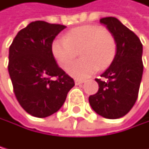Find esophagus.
<instances>
[{
	"label": "esophagus",
	"mask_w": 149,
	"mask_h": 149,
	"mask_svg": "<svg viewBox=\"0 0 149 149\" xmlns=\"http://www.w3.org/2000/svg\"><path fill=\"white\" fill-rule=\"evenodd\" d=\"M74 82H75V84H76V85H81V84H83L85 81H84V80H79V79H75V81H74Z\"/></svg>",
	"instance_id": "esophagus-1"
}]
</instances>
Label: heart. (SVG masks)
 Returning a JSON list of instances; mask_svg holds the SVG:
<instances>
[{"label": "heart", "instance_id": "obj_1", "mask_svg": "<svg viewBox=\"0 0 149 149\" xmlns=\"http://www.w3.org/2000/svg\"><path fill=\"white\" fill-rule=\"evenodd\" d=\"M80 52L82 60L72 64L68 73L76 78H86L110 65L116 54V40L110 32L99 26H85L70 30L65 37L52 44L53 56L66 69Z\"/></svg>", "mask_w": 149, "mask_h": 149}]
</instances>
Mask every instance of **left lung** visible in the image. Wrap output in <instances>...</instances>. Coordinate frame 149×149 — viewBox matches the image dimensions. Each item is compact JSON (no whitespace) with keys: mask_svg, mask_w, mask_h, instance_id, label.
<instances>
[{"mask_svg":"<svg viewBox=\"0 0 149 149\" xmlns=\"http://www.w3.org/2000/svg\"><path fill=\"white\" fill-rule=\"evenodd\" d=\"M100 22L116 40V54L111 64L96 78L99 91L88 97L89 104L99 115L118 119L127 114L137 100L143 74V46L139 38L115 17Z\"/></svg>","mask_w":149,"mask_h":149,"instance_id":"obj_1","label":"left lung"}]
</instances>
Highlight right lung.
I'll return each mask as SVG.
<instances>
[{"instance_id": "obj_1", "label": "right lung", "mask_w": 149, "mask_h": 149, "mask_svg": "<svg viewBox=\"0 0 149 149\" xmlns=\"http://www.w3.org/2000/svg\"><path fill=\"white\" fill-rule=\"evenodd\" d=\"M65 27L45 21L32 22L17 33L9 48L8 71L15 95L32 116L45 118L58 111L74 86L52 52L53 39Z\"/></svg>"}]
</instances>
